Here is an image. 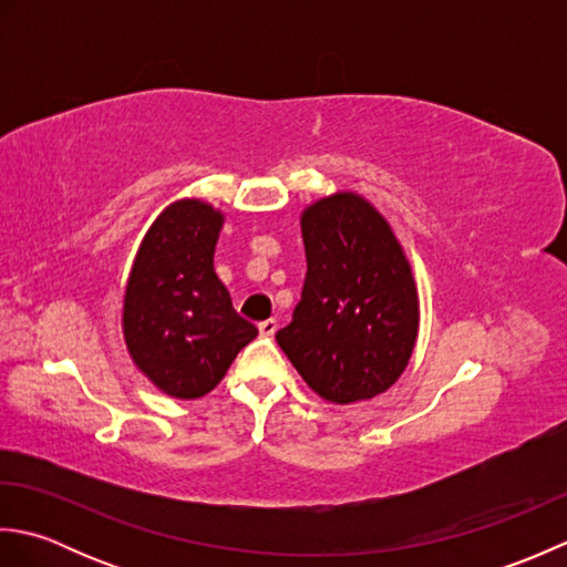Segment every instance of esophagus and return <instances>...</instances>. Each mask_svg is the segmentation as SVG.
Wrapping results in <instances>:
<instances>
[{
    "mask_svg": "<svg viewBox=\"0 0 567 567\" xmlns=\"http://www.w3.org/2000/svg\"><path fill=\"white\" fill-rule=\"evenodd\" d=\"M258 331H260V336H265V339H270V336H275V331H277V321L275 319L260 321L258 323Z\"/></svg>",
    "mask_w": 567,
    "mask_h": 567,
    "instance_id": "34e87169",
    "label": "esophagus"
}]
</instances>
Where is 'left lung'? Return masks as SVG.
Returning <instances> with one entry per match:
<instances>
[{
    "instance_id": "1",
    "label": "left lung",
    "mask_w": 567,
    "mask_h": 567,
    "mask_svg": "<svg viewBox=\"0 0 567 567\" xmlns=\"http://www.w3.org/2000/svg\"><path fill=\"white\" fill-rule=\"evenodd\" d=\"M307 280L277 343L321 400L353 404L400 380L419 336L412 265L390 221L358 195L302 212Z\"/></svg>"
}]
</instances>
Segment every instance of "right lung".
<instances>
[{"label":"right lung","instance_id":"1","mask_svg":"<svg viewBox=\"0 0 567 567\" xmlns=\"http://www.w3.org/2000/svg\"><path fill=\"white\" fill-rule=\"evenodd\" d=\"M224 212L195 197L158 214L131 265L122 331L134 365L161 392L197 400L212 392L258 336L236 315L214 272Z\"/></svg>","mask_w":567,"mask_h":567}]
</instances>
